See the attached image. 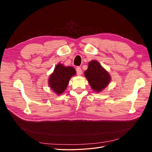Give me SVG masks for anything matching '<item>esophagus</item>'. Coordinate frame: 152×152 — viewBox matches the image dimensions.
Returning a JSON list of instances; mask_svg holds the SVG:
<instances>
[{
	"label": "esophagus",
	"instance_id": "1",
	"mask_svg": "<svg viewBox=\"0 0 152 152\" xmlns=\"http://www.w3.org/2000/svg\"><path fill=\"white\" fill-rule=\"evenodd\" d=\"M76 72H77V75H82V69L80 67L77 66L76 68Z\"/></svg>",
	"mask_w": 152,
	"mask_h": 152
}]
</instances>
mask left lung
Returning a JSON list of instances; mask_svg holds the SVG:
<instances>
[{
  "mask_svg": "<svg viewBox=\"0 0 152 152\" xmlns=\"http://www.w3.org/2000/svg\"><path fill=\"white\" fill-rule=\"evenodd\" d=\"M84 75L94 91L99 93L108 85L111 77L99 63L93 60L89 63L88 68L84 72Z\"/></svg>",
  "mask_w": 152,
  "mask_h": 152,
  "instance_id": "left-lung-1",
  "label": "left lung"
}]
</instances>
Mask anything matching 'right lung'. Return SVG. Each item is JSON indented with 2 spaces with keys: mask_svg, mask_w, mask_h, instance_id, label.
<instances>
[{
  "mask_svg": "<svg viewBox=\"0 0 152 152\" xmlns=\"http://www.w3.org/2000/svg\"><path fill=\"white\" fill-rule=\"evenodd\" d=\"M75 73L76 71L72 66H65L62 64H58L50 75L49 86L55 93L61 94L66 90L70 78Z\"/></svg>",
  "mask_w": 152,
  "mask_h": 152,
  "instance_id": "obj_1",
  "label": "right lung"
}]
</instances>
